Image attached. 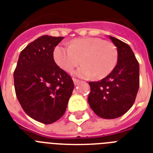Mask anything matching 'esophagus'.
I'll use <instances>...</instances> for the list:
<instances>
[{"label": "esophagus", "mask_w": 153, "mask_h": 153, "mask_svg": "<svg viewBox=\"0 0 153 153\" xmlns=\"http://www.w3.org/2000/svg\"><path fill=\"white\" fill-rule=\"evenodd\" d=\"M73 82H74V84L75 85V86L79 85V82H80V81H79V80H78V79H73Z\"/></svg>", "instance_id": "esophagus-1"}]
</instances>
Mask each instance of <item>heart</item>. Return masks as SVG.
<instances>
[{
    "label": "heart",
    "mask_w": 153,
    "mask_h": 153,
    "mask_svg": "<svg viewBox=\"0 0 153 153\" xmlns=\"http://www.w3.org/2000/svg\"><path fill=\"white\" fill-rule=\"evenodd\" d=\"M56 64L71 72L80 63L74 75L84 79L106 77L116 66L117 49L111 42L98 37H85L72 40L69 46L58 45L54 51Z\"/></svg>",
    "instance_id": "b5f03b06"
}]
</instances>
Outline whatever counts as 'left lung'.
I'll return each mask as SVG.
<instances>
[{
    "instance_id": "8db88e82",
    "label": "left lung",
    "mask_w": 153,
    "mask_h": 153,
    "mask_svg": "<svg viewBox=\"0 0 153 153\" xmlns=\"http://www.w3.org/2000/svg\"><path fill=\"white\" fill-rule=\"evenodd\" d=\"M116 46L117 62L112 72L99 82H91L90 106L98 117L114 119L125 114L135 102L140 84V67L128 44L109 36Z\"/></svg>"
}]
</instances>
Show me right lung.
Here are the masks:
<instances>
[{"label":"right lung","instance_id":"right-lung-1","mask_svg":"<svg viewBox=\"0 0 153 153\" xmlns=\"http://www.w3.org/2000/svg\"><path fill=\"white\" fill-rule=\"evenodd\" d=\"M64 37L44 35L19 55L13 74L16 94L25 112L44 124L64 114L74 90L71 76L55 63L53 52Z\"/></svg>","mask_w":153,"mask_h":153}]
</instances>
